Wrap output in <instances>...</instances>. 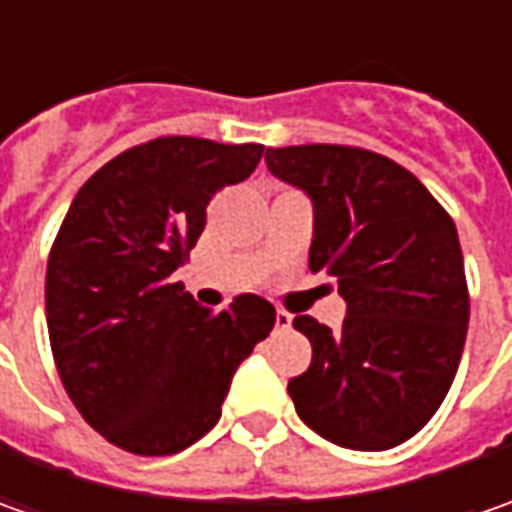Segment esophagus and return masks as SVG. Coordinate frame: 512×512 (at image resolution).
<instances>
[{"label": "esophagus", "mask_w": 512, "mask_h": 512, "mask_svg": "<svg viewBox=\"0 0 512 512\" xmlns=\"http://www.w3.org/2000/svg\"><path fill=\"white\" fill-rule=\"evenodd\" d=\"M290 325H293V316L285 310H276V330H287Z\"/></svg>", "instance_id": "1"}]
</instances>
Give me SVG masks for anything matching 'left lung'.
I'll use <instances>...</instances> for the list:
<instances>
[{
    "instance_id": "obj_1",
    "label": "left lung",
    "mask_w": 512,
    "mask_h": 512,
    "mask_svg": "<svg viewBox=\"0 0 512 512\" xmlns=\"http://www.w3.org/2000/svg\"><path fill=\"white\" fill-rule=\"evenodd\" d=\"M265 162L310 199V270H327L347 305L336 333L293 319L313 359L287 393L327 442L390 450L433 419L462 359L470 299L456 225L410 170L370 150L267 148Z\"/></svg>"
}]
</instances>
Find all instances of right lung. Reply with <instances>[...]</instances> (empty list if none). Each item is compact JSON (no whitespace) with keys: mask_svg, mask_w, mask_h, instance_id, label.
Masks as SVG:
<instances>
[{"mask_svg":"<svg viewBox=\"0 0 512 512\" xmlns=\"http://www.w3.org/2000/svg\"><path fill=\"white\" fill-rule=\"evenodd\" d=\"M262 145L165 136L130 148L70 202L48 259L45 310L56 370L110 444L170 456L222 416L236 367L276 325L262 296L202 307L173 270L207 205L256 170Z\"/></svg>","mask_w":512,"mask_h":512,"instance_id":"obj_1","label":"right lung"}]
</instances>
